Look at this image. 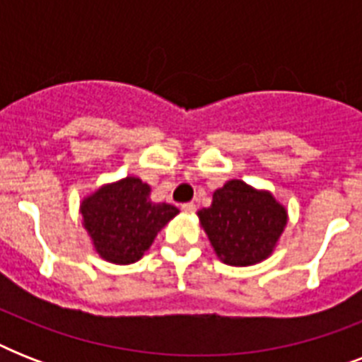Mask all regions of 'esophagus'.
I'll list each match as a JSON object with an SVG mask.
<instances>
[{
    "label": "esophagus",
    "instance_id": "1",
    "mask_svg": "<svg viewBox=\"0 0 362 362\" xmlns=\"http://www.w3.org/2000/svg\"><path fill=\"white\" fill-rule=\"evenodd\" d=\"M182 210H184V212H189V214H192V212H195V210H197V206H195V204H193V203H184V204H182Z\"/></svg>",
    "mask_w": 362,
    "mask_h": 362
}]
</instances>
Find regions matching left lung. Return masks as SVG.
Returning a JSON list of instances; mask_svg holds the SVG:
<instances>
[{
	"mask_svg": "<svg viewBox=\"0 0 362 362\" xmlns=\"http://www.w3.org/2000/svg\"><path fill=\"white\" fill-rule=\"evenodd\" d=\"M216 255L231 267L261 263L274 252L287 226V210L267 189L229 180L212 204L197 212Z\"/></svg>",
	"mask_w": 362,
	"mask_h": 362,
	"instance_id": "8db88e82",
	"label": "left lung"
}]
</instances>
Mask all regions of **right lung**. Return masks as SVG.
I'll list each match as a JSON object with an SVG mask.
<instances>
[{"instance_id": "1", "label": "right lung", "mask_w": 362, "mask_h": 362, "mask_svg": "<svg viewBox=\"0 0 362 362\" xmlns=\"http://www.w3.org/2000/svg\"><path fill=\"white\" fill-rule=\"evenodd\" d=\"M81 214L99 257L109 263L131 264L144 255L178 209L153 203L150 186L136 176H127L84 197Z\"/></svg>"}]
</instances>
